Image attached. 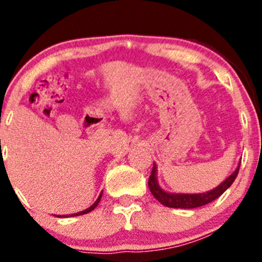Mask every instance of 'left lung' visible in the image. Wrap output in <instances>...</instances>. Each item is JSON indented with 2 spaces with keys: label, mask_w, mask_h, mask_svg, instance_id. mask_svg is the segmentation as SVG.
Returning <instances> with one entry per match:
<instances>
[{
  "label": "left lung",
  "mask_w": 262,
  "mask_h": 262,
  "mask_svg": "<svg viewBox=\"0 0 262 262\" xmlns=\"http://www.w3.org/2000/svg\"><path fill=\"white\" fill-rule=\"evenodd\" d=\"M241 165V163H239ZM239 166L236 168L233 173L229 178L222 182L219 186L215 189L210 190L208 192H203V194H172V192H166L158 186L157 180H156V167L153 166L152 172H150L149 179H148V186H149L150 192L153 196L163 204L165 207L168 208H181V209H192V208L203 207L205 204H209L216 198L221 196L232 184L236 180L237 175H238Z\"/></svg>",
  "instance_id": "1"
}]
</instances>
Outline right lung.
Listing matches in <instances>:
<instances>
[{"instance_id": "add662e5", "label": "right lung", "mask_w": 262, "mask_h": 262, "mask_svg": "<svg viewBox=\"0 0 262 262\" xmlns=\"http://www.w3.org/2000/svg\"><path fill=\"white\" fill-rule=\"evenodd\" d=\"M101 195H102V194H100V196L97 198V200H96V202H95L94 204L91 205V207H90V208H87L86 210H82V212H80V213H76V214H70V215H63V216H75V215H82V214L90 213V212H91V210H94L95 208L97 207V204H99V203H100V199H101Z\"/></svg>"}]
</instances>
